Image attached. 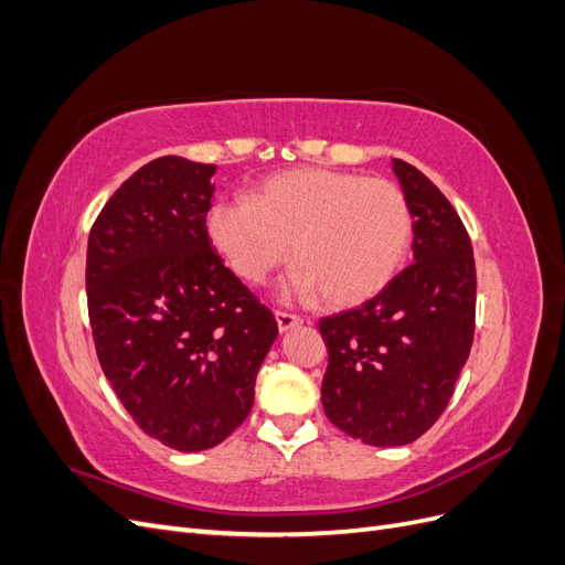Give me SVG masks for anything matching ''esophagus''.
I'll use <instances>...</instances> for the list:
<instances>
[{"label": "esophagus", "instance_id": "esophagus-1", "mask_svg": "<svg viewBox=\"0 0 565 565\" xmlns=\"http://www.w3.org/2000/svg\"><path fill=\"white\" fill-rule=\"evenodd\" d=\"M276 322H278V330H280V332H287V330H292V328H297V324H301L303 320H301L299 316H295V313H285V311H276Z\"/></svg>", "mask_w": 565, "mask_h": 565}]
</instances>
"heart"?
I'll return each instance as SVG.
<instances>
[{"label": "heart", "mask_w": 565, "mask_h": 565, "mask_svg": "<svg viewBox=\"0 0 565 565\" xmlns=\"http://www.w3.org/2000/svg\"><path fill=\"white\" fill-rule=\"evenodd\" d=\"M210 243L237 278L264 285L289 254L285 295L355 306L396 278L413 214L396 183L306 167L266 179L252 202L218 198L204 218Z\"/></svg>", "instance_id": "1"}]
</instances>
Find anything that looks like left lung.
<instances>
[{
	"mask_svg": "<svg viewBox=\"0 0 565 565\" xmlns=\"http://www.w3.org/2000/svg\"><path fill=\"white\" fill-rule=\"evenodd\" d=\"M413 214L415 264L377 297L320 320L330 351L320 401L328 419L367 446L417 440L446 409L476 316V264L455 207L417 167L393 160Z\"/></svg>",
	"mask_w": 565,
	"mask_h": 565,
	"instance_id": "left-lung-1",
	"label": "left lung"
}]
</instances>
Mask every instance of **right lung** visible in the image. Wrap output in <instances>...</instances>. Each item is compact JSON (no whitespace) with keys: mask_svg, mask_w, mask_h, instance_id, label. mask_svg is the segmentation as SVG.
<instances>
[{"mask_svg":"<svg viewBox=\"0 0 565 565\" xmlns=\"http://www.w3.org/2000/svg\"><path fill=\"white\" fill-rule=\"evenodd\" d=\"M214 172L179 156L143 164L100 210L87 247L100 367L134 422L179 452L214 448L245 422L278 337L210 245Z\"/></svg>","mask_w":565,"mask_h":565,"instance_id":"1","label":"right lung"}]
</instances>
